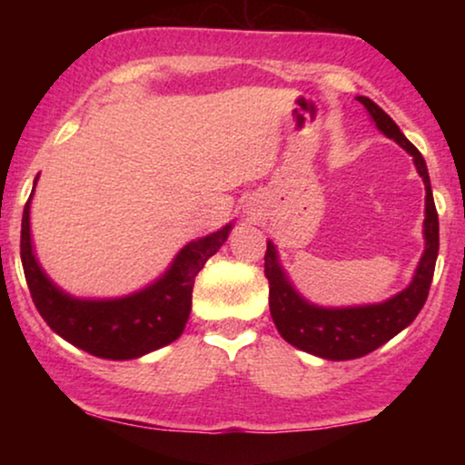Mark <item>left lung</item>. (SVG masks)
I'll use <instances>...</instances> for the list:
<instances>
[{
  "mask_svg": "<svg viewBox=\"0 0 465 465\" xmlns=\"http://www.w3.org/2000/svg\"><path fill=\"white\" fill-rule=\"evenodd\" d=\"M355 99L366 107L368 116L385 137L393 139L400 148L409 152L417 173L421 175L425 186V250L419 258L411 283L387 301L355 304V307H322V304L307 301L294 288V283L290 282L288 272L282 266L275 243L266 241L264 275L269 279L271 317L279 334L301 351L332 361L361 358V355L385 345L406 326H411L428 301L438 258V213L434 196H431L428 164H425L421 152L404 137L398 124L374 101L368 97Z\"/></svg>",
  "mask_w": 465,
  "mask_h": 465,
  "instance_id": "1",
  "label": "left lung"
}]
</instances>
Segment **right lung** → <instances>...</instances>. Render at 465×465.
<instances>
[{
    "label": "right lung",
    "instance_id": "1",
    "mask_svg": "<svg viewBox=\"0 0 465 465\" xmlns=\"http://www.w3.org/2000/svg\"><path fill=\"white\" fill-rule=\"evenodd\" d=\"M37 177L23 212L21 260L31 298L53 332L104 360H135L180 339L193 309L194 279L226 243L232 222L183 245L161 277L133 294L78 298L61 290L37 262L31 239V199Z\"/></svg>",
    "mask_w": 465,
    "mask_h": 465
}]
</instances>
